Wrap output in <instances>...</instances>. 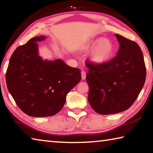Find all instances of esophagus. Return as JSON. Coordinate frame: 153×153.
I'll return each instance as SVG.
<instances>
[{
    "mask_svg": "<svg viewBox=\"0 0 153 153\" xmlns=\"http://www.w3.org/2000/svg\"><path fill=\"white\" fill-rule=\"evenodd\" d=\"M81 76H82V79L83 80H84L85 79H86V73L84 71H82Z\"/></svg>",
    "mask_w": 153,
    "mask_h": 153,
    "instance_id": "obj_1",
    "label": "esophagus"
}]
</instances>
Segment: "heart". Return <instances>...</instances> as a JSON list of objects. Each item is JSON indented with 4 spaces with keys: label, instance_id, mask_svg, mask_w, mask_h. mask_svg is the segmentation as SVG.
<instances>
[{
    "label": "heart",
    "instance_id": "b5f03b06",
    "mask_svg": "<svg viewBox=\"0 0 153 153\" xmlns=\"http://www.w3.org/2000/svg\"><path fill=\"white\" fill-rule=\"evenodd\" d=\"M85 48L92 50L89 55V60L95 65H100L107 63L115 51L112 41L102 37L91 40L85 46Z\"/></svg>",
    "mask_w": 153,
    "mask_h": 153
}]
</instances>
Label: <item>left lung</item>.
<instances>
[{
	"label": "left lung",
	"mask_w": 153,
	"mask_h": 153,
	"mask_svg": "<svg viewBox=\"0 0 153 153\" xmlns=\"http://www.w3.org/2000/svg\"><path fill=\"white\" fill-rule=\"evenodd\" d=\"M120 43L117 56L100 65L88 64V100L96 112L111 115L131 107L144 86L146 67L138 44L115 34Z\"/></svg>",
	"instance_id": "left-lung-1"
}]
</instances>
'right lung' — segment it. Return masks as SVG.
<instances>
[{
  "instance_id": "add662e5",
  "label": "right lung",
  "mask_w": 153,
  "mask_h": 153,
  "mask_svg": "<svg viewBox=\"0 0 153 153\" xmlns=\"http://www.w3.org/2000/svg\"><path fill=\"white\" fill-rule=\"evenodd\" d=\"M36 36L15 49L6 74L8 90L18 107L32 117H50L60 111L66 96L81 80L80 69L60 59H44L39 55Z\"/></svg>"
}]
</instances>
